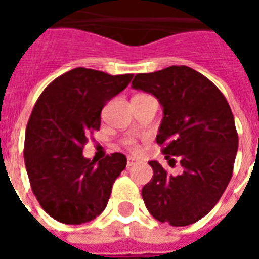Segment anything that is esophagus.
Masks as SVG:
<instances>
[{"label":"esophagus","instance_id":"1","mask_svg":"<svg viewBox=\"0 0 259 259\" xmlns=\"http://www.w3.org/2000/svg\"><path fill=\"white\" fill-rule=\"evenodd\" d=\"M135 163H137V159L129 157L127 158V163H126V166H127V168H130V166H133Z\"/></svg>","mask_w":259,"mask_h":259}]
</instances>
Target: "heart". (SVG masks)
Listing matches in <instances>:
<instances>
[{
  "instance_id": "b5f03b06",
  "label": "heart",
  "mask_w": 259,
  "mask_h": 259,
  "mask_svg": "<svg viewBox=\"0 0 259 259\" xmlns=\"http://www.w3.org/2000/svg\"><path fill=\"white\" fill-rule=\"evenodd\" d=\"M122 146L126 148V150H129V151L132 152H136L139 151V144H137V141L135 140V139H124L123 141H122Z\"/></svg>"
}]
</instances>
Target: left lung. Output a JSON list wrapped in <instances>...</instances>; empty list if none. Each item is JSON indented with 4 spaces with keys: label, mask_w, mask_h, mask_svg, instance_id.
<instances>
[{
    "label": "left lung",
    "mask_w": 259,
    "mask_h": 259,
    "mask_svg": "<svg viewBox=\"0 0 259 259\" xmlns=\"http://www.w3.org/2000/svg\"><path fill=\"white\" fill-rule=\"evenodd\" d=\"M132 87L150 93L163 107L157 143L180 175L150 161L154 176L141 195L159 222L187 226L217 205L233 175L239 136L221 90L194 69L180 65L136 74Z\"/></svg>",
    "instance_id": "8db88e82"
}]
</instances>
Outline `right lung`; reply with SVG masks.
I'll return each mask as SVG.
<instances>
[{
  "label": "right lung",
  "instance_id": "obj_1",
  "mask_svg": "<svg viewBox=\"0 0 259 259\" xmlns=\"http://www.w3.org/2000/svg\"><path fill=\"white\" fill-rule=\"evenodd\" d=\"M132 77L76 68L38 97L26 126L23 155L33 194L55 221L81 225L105 209L127 161L113 152L96 163L83 157V147L100 130L102 108Z\"/></svg>",
  "mask_w": 259,
  "mask_h": 259
}]
</instances>
